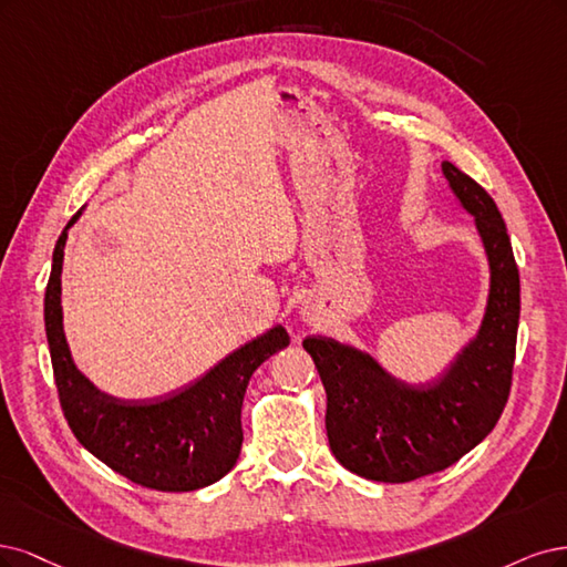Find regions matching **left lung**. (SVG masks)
Listing matches in <instances>:
<instances>
[{"label": "left lung", "mask_w": 567, "mask_h": 567, "mask_svg": "<svg viewBox=\"0 0 567 567\" xmlns=\"http://www.w3.org/2000/svg\"><path fill=\"white\" fill-rule=\"evenodd\" d=\"M450 188L476 226L492 282L478 337L431 386H408L334 339L308 337L327 393V441L358 476L408 483L460 462L495 429L511 391L520 316V278L504 218L483 186L443 162Z\"/></svg>", "instance_id": "obj_1"}]
</instances>
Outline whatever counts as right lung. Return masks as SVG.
Segmentation results:
<instances>
[{"mask_svg":"<svg viewBox=\"0 0 567 567\" xmlns=\"http://www.w3.org/2000/svg\"><path fill=\"white\" fill-rule=\"evenodd\" d=\"M70 218L53 249L44 322L61 410L78 441L132 483L162 492H190L224 478L243 447V400L264 360L289 343L285 327L245 343L203 379L172 395L124 403L91 386L72 364L61 313V270Z\"/></svg>","mask_w":567,"mask_h":567,"instance_id":"1","label":"right lung"}]
</instances>
